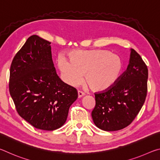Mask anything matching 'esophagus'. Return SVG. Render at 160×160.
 Segmentation results:
<instances>
[{
    "instance_id": "obj_1",
    "label": "esophagus",
    "mask_w": 160,
    "mask_h": 160,
    "mask_svg": "<svg viewBox=\"0 0 160 160\" xmlns=\"http://www.w3.org/2000/svg\"><path fill=\"white\" fill-rule=\"evenodd\" d=\"M78 98H80V97H82V96L85 95V93L80 90L78 91Z\"/></svg>"
}]
</instances>
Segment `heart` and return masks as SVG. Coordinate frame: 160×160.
Wrapping results in <instances>:
<instances>
[{
  "mask_svg": "<svg viewBox=\"0 0 160 160\" xmlns=\"http://www.w3.org/2000/svg\"><path fill=\"white\" fill-rule=\"evenodd\" d=\"M70 61L60 57L58 68L65 82L76 86L82 80L94 92H104L114 85L122 72L123 64L118 56L105 50L72 51Z\"/></svg>",
  "mask_w": 160,
  "mask_h": 160,
  "instance_id": "b5f03b06",
  "label": "heart"
}]
</instances>
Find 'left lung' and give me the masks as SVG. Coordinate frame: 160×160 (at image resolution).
I'll list each match as a JSON object with an SVG mask.
<instances>
[{
	"label": "left lung",
	"mask_w": 160,
	"mask_h": 160,
	"mask_svg": "<svg viewBox=\"0 0 160 160\" xmlns=\"http://www.w3.org/2000/svg\"><path fill=\"white\" fill-rule=\"evenodd\" d=\"M148 70L134 49L129 64L109 90L94 93L95 107L92 117L97 127L115 131L130 125L141 109L148 92Z\"/></svg>",
	"instance_id": "1"
}]
</instances>
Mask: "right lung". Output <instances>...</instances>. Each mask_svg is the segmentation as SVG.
Returning <instances> with one entry per match:
<instances>
[{
    "label": "right lung",
    "instance_id": "right-lung-1",
    "mask_svg": "<svg viewBox=\"0 0 160 160\" xmlns=\"http://www.w3.org/2000/svg\"><path fill=\"white\" fill-rule=\"evenodd\" d=\"M51 42L29 37L16 53L10 70L9 91L16 110L36 128L53 131L66 121L78 91L56 74Z\"/></svg>",
    "mask_w": 160,
    "mask_h": 160
}]
</instances>
